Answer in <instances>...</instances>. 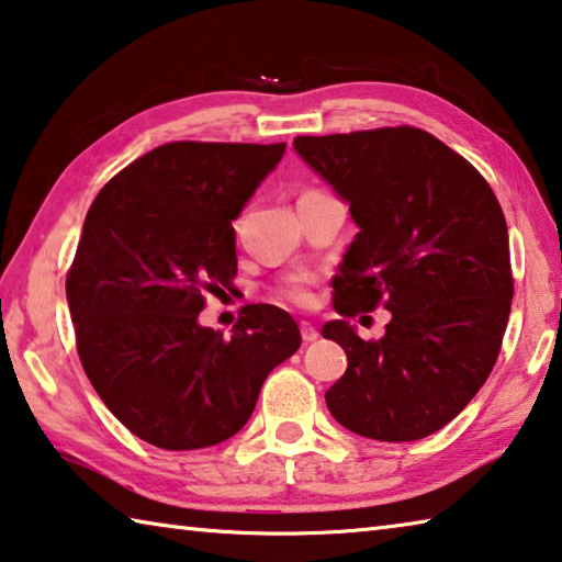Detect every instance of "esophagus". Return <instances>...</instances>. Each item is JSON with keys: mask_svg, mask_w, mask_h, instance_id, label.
<instances>
[{"mask_svg": "<svg viewBox=\"0 0 562 562\" xmlns=\"http://www.w3.org/2000/svg\"><path fill=\"white\" fill-rule=\"evenodd\" d=\"M300 331H302V339H304V341H315V339L319 337L317 327H312L310 322H302V325H300Z\"/></svg>", "mask_w": 562, "mask_h": 562, "instance_id": "34e87169", "label": "esophagus"}]
</instances>
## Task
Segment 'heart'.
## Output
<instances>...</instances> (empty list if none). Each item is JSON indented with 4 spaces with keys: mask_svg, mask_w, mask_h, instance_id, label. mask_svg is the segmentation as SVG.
<instances>
[{
    "mask_svg": "<svg viewBox=\"0 0 562 562\" xmlns=\"http://www.w3.org/2000/svg\"><path fill=\"white\" fill-rule=\"evenodd\" d=\"M288 294H290V297H292L294 302H304V300H307V290H304V284H302V280H294V282L290 284V290H288Z\"/></svg>",
    "mask_w": 562,
    "mask_h": 562,
    "instance_id": "obj_1",
    "label": "heart"
}]
</instances>
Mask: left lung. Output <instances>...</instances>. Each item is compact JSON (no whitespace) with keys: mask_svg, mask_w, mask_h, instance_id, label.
<instances>
[{"mask_svg":"<svg viewBox=\"0 0 562 562\" xmlns=\"http://www.w3.org/2000/svg\"><path fill=\"white\" fill-rule=\"evenodd\" d=\"M294 150L349 205L359 233L339 262L341 317L392 312L382 339L347 319L322 337L347 351L325 394L329 414L374 441H416L443 429L479 394L508 325V227L469 160L412 126L300 136Z\"/></svg>","mask_w":562,"mask_h":562,"instance_id":"obj_1","label":"left lung"}]
</instances>
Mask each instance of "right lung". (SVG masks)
Here are the masks:
<instances>
[{
    "label": "right lung",
    "instance_id": "1",
    "mask_svg": "<svg viewBox=\"0 0 562 562\" xmlns=\"http://www.w3.org/2000/svg\"><path fill=\"white\" fill-rule=\"evenodd\" d=\"M284 144L178 140L103 186L66 278L76 347L109 412L138 439L193 451L231 439L262 382L300 349V327L247 304L231 337L203 327V294L237 272L235 217Z\"/></svg>",
    "mask_w": 562,
    "mask_h": 562
}]
</instances>
